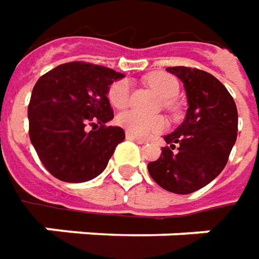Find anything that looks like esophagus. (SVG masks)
Returning a JSON list of instances; mask_svg holds the SVG:
<instances>
[{"label": "esophagus", "mask_w": 259, "mask_h": 259, "mask_svg": "<svg viewBox=\"0 0 259 259\" xmlns=\"http://www.w3.org/2000/svg\"><path fill=\"white\" fill-rule=\"evenodd\" d=\"M125 137H126L128 140H131V141H135V143H138V144H144V143H145V140L140 138V137H135V135H133L131 133H128V131H126Z\"/></svg>", "instance_id": "1"}]
</instances>
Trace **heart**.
<instances>
[{
  "label": "heart",
  "instance_id": "1",
  "mask_svg": "<svg viewBox=\"0 0 259 259\" xmlns=\"http://www.w3.org/2000/svg\"><path fill=\"white\" fill-rule=\"evenodd\" d=\"M148 85L154 89L157 95L170 102L179 94V80L165 72H154L147 77ZM131 85L128 79H119L114 82L108 89V101L116 109H124L130 104ZM116 122L135 137L147 138L150 135L161 133L167 128V121L163 116H145L135 111H124L116 116Z\"/></svg>",
  "mask_w": 259,
  "mask_h": 259
}]
</instances>
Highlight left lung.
I'll use <instances>...</instances> for the list:
<instances>
[{
  "instance_id": "1",
  "label": "left lung",
  "mask_w": 259,
  "mask_h": 259,
  "mask_svg": "<svg viewBox=\"0 0 259 259\" xmlns=\"http://www.w3.org/2000/svg\"><path fill=\"white\" fill-rule=\"evenodd\" d=\"M183 82L187 114L183 124L165 135L158 160L148 163L155 183L177 194L209 184L225 168L238 134L234 98L213 75L186 66L167 67Z\"/></svg>"
}]
</instances>
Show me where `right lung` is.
Returning a JSON list of instances; mask_svg holds the SVG:
<instances>
[{"label": "right lung", "mask_w": 259, "mask_h": 259, "mask_svg": "<svg viewBox=\"0 0 259 259\" xmlns=\"http://www.w3.org/2000/svg\"><path fill=\"white\" fill-rule=\"evenodd\" d=\"M122 76L105 66L70 62L37 80L28 104V134L40 161L56 179L92 180L124 141L122 128L106 125L114 118L108 89Z\"/></svg>", "instance_id": "add662e5"}]
</instances>
